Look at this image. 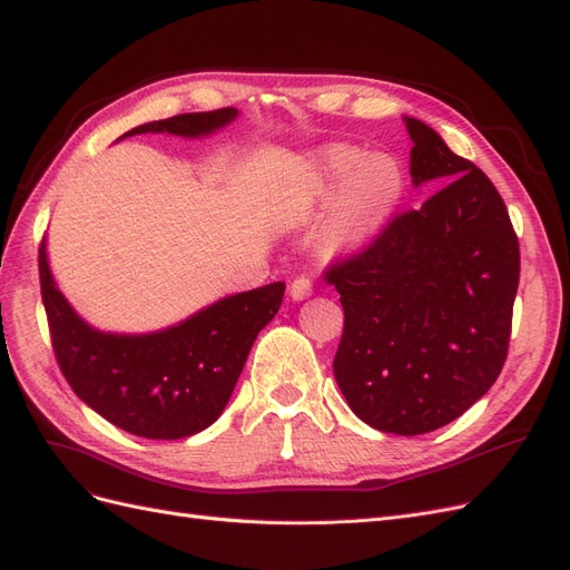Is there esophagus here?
I'll list each match as a JSON object with an SVG mask.
<instances>
[{
  "label": "esophagus",
  "mask_w": 570,
  "mask_h": 570,
  "mask_svg": "<svg viewBox=\"0 0 570 570\" xmlns=\"http://www.w3.org/2000/svg\"><path fill=\"white\" fill-rule=\"evenodd\" d=\"M312 295H314V285H312V281L304 278V275H302V278H295L289 283V297L295 302L308 299Z\"/></svg>",
  "instance_id": "1"
}]
</instances>
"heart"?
Listing matches in <instances>:
<instances>
[{
  "label": "heart",
  "instance_id": "obj_1",
  "mask_svg": "<svg viewBox=\"0 0 570 570\" xmlns=\"http://www.w3.org/2000/svg\"><path fill=\"white\" fill-rule=\"evenodd\" d=\"M316 209H331L325 239L333 249H364L385 230L404 197V170L390 154H364L350 147L325 149L316 161ZM337 181L343 185L338 188ZM338 193H334V187Z\"/></svg>",
  "mask_w": 570,
  "mask_h": 570
}]
</instances>
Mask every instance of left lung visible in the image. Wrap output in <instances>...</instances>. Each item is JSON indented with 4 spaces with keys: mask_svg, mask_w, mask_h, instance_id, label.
<instances>
[{
    "mask_svg": "<svg viewBox=\"0 0 570 570\" xmlns=\"http://www.w3.org/2000/svg\"><path fill=\"white\" fill-rule=\"evenodd\" d=\"M404 124L413 185H444L327 283L344 308L333 361L344 400L371 428L411 438L459 419L502 373L521 254L492 180L423 120Z\"/></svg>",
    "mask_w": 570,
    "mask_h": 570,
    "instance_id": "1",
    "label": "left lung"
}]
</instances>
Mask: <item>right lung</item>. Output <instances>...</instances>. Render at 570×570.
Instances as JSON below:
<instances>
[{
  "instance_id": "1",
  "label": "right lung",
  "mask_w": 570,
  "mask_h": 570,
  "mask_svg": "<svg viewBox=\"0 0 570 570\" xmlns=\"http://www.w3.org/2000/svg\"><path fill=\"white\" fill-rule=\"evenodd\" d=\"M237 109L180 114L120 135L209 137L230 126ZM40 287L51 344L80 400L130 435L183 440L209 428L230 402L256 335L278 314L285 283L223 297L154 333H107L63 297L40 247Z\"/></svg>"
}]
</instances>
